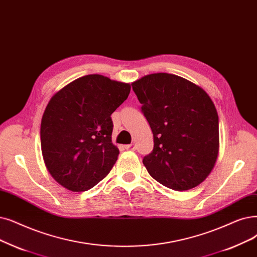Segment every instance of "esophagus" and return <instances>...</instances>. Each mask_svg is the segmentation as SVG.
<instances>
[{"label": "esophagus", "instance_id": "obj_1", "mask_svg": "<svg viewBox=\"0 0 257 257\" xmlns=\"http://www.w3.org/2000/svg\"><path fill=\"white\" fill-rule=\"evenodd\" d=\"M125 148H126L127 150H136V146H135V144H130V145H126V146H125Z\"/></svg>", "mask_w": 257, "mask_h": 257}]
</instances>
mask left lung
I'll return each instance as SVG.
<instances>
[{
  "label": "left lung",
  "instance_id": "obj_1",
  "mask_svg": "<svg viewBox=\"0 0 257 257\" xmlns=\"http://www.w3.org/2000/svg\"><path fill=\"white\" fill-rule=\"evenodd\" d=\"M131 85L153 133V150L143 160L149 174L176 191L204 182L219 146L217 111L207 92L184 77L163 72Z\"/></svg>",
  "mask_w": 257,
  "mask_h": 257
}]
</instances>
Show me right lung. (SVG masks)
Instances as JSON below:
<instances>
[{
	"label": "right lung",
	"mask_w": 257,
	"mask_h": 257,
	"mask_svg": "<svg viewBox=\"0 0 257 257\" xmlns=\"http://www.w3.org/2000/svg\"><path fill=\"white\" fill-rule=\"evenodd\" d=\"M130 89V84L89 74L51 97L42 117L41 147L49 173L60 185L86 191L110 172L119 153L111 141V114Z\"/></svg>",
	"instance_id": "1"
}]
</instances>
